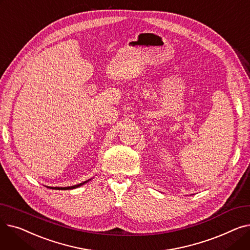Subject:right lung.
Returning <instances> with one entry per match:
<instances>
[{
  "label": "right lung",
  "mask_w": 250,
  "mask_h": 250,
  "mask_svg": "<svg viewBox=\"0 0 250 250\" xmlns=\"http://www.w3.org/2000/svg\"><path fill=\"white\" fill-rule=\"evenodd\" d=\"M89 180H87V181H84V182H82V183H80V185H76V186H73V187H68V188H52V189H73V188H79V187H81V186H83V185H85L86 182H88Z\"/></svg>",
  "instance_id": "1"
}]
</instances>
